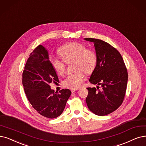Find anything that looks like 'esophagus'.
Segmentation results:
<instances>
[{
    "label": "esophagus",
    "instance_id": "34e87169",
    "mask_svg": "<svg viewBox=\"0 0 146 146\" xmlns=\"http://www.w3.org/2000/svg\"><path fill=\"white\" fill-rule=\"evenodd\" d=\"M77 90H78V89H71V92H72V93L75 92V91Z\"/></svg>",
    "mask_w": 146,
    "mask_h": 146
}]
</instances>
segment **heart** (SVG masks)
<instances>
[{
  "label": "heart",
  "instance_id": "1",
  "mask_svg": "<svg viewBox=\"0 0 146 146\" xmlns=\"http://www.w3.org/2000/svg\"><path fill=\"white\" fill-rule=\"evenodd\" d=\"M59 54L67 63L74 61L73 70L75 71L74 73L68 75L63 80V86L71 89L78 88L84 78L82 71L89 74L96 66L97 55L95 51L87 48V46L83 44L72 42L61 46L59 49ZM63 61L57 57L51 58L50 60L54 71L60 76H63L66 72L65 64Z\"/></svg>",
  "mask_w": 146,
  "mask_h": 146
}]
</instances>
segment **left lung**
<instances>
[{
  "mask_svg": "<svg viewBox=\"0 0 146 146\" xmlns=\"http://www.w3.org/2000/svg\"><path fill=\"white\" fill-rule=\"evenodd\" d=\"M94 43L97 62L89 79L101 86L88 87L86 101L89 109L98 115L111 113L121 105L125 96L127 71L120 53L110 44L95 38H85Z\"/></svg>",
  "mask_w": 146,
  "mask_h": 146,
  "instance_id": "left-lung-1",
  "label": "left lung"
}]
</instances>
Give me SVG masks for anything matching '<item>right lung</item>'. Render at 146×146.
<instances>
[{"label":"right lung","instance_id":"obj_1","mask_svg":"<svg viewBox=\"0 0 146 146\" xmlns=\"http://www.w3.org/2000/svg\"><path fill=\"white\" fill-rule=\"evenodd\" d=\"M58 81L48 50L42 45H38L26 62L22 83L33 108L39 114L49 119L56 118L62 113L71 95V90L67 89L58 93L50 88V83Z\"/></svg>","mask_w":146,"mask_h":146}]
</instances>
